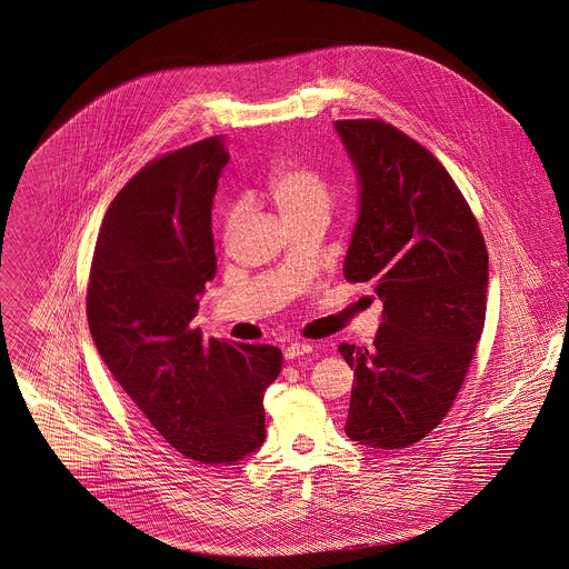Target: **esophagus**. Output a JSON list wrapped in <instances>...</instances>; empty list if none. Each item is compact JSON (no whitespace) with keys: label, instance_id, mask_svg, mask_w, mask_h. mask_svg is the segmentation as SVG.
<instances>
[{"label":"esophagus","instance_id":"esophagus-1","mask_svg":"<svg viewBox=\"0 0 569 569\" xmlns=\"http://www.w3.org/2000/svg\"><path fill=\"white\" fill-rule=\"evenodd\" d=\"M310 351H312V347H310L308 342H291V345L284 349V358H287V360H296V358L308 356Z\"/></svg>","mask_w":569,"mask_h":569}]
</instances>
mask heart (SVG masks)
I'll return each mask as SVG.
<instances>
[{
    "label": "heart",
    "instance_id": "heart-1",
    "mask_svg": "<svg viewBox=\"0 0 569 569\" xmlns=\"http://www.w3.org/2000/svg\"><path fill=\"white\" fill-rule=\"evenodd\" d=\"M267 193L287 224L321 218L328 220L332 209V190L326 177L310 166H282L269 181ZM239 220V207L232 204L224 213V232L230 237Z\"/></svg>",
    "mask_w": 569,
    "mask_h": 569
}]
</instances>
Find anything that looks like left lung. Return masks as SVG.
Returning a JSON list of instances; mask_svg holds the SVG:
<instances>
[{"label": "left lung", "instance_id": "1", "mask_svg": "<svg viewBox=\"0 0 569 569\" xmlns=\"http://www.w3.org/2000/svg\"><path fill=\"white\" fill-rule=\"evenodd\" d=\"M360 177L347 282L383 302L373 347L341 342L353 369L345 433L406 449L449 410L475 358L488 308V248L447 168L379 118L337 120Z\"/></svg>", "mask_w": 569, "mask_h": 569}]
</instances>
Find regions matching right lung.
I'll return each instance as SVG.
<instances>
[{
    "label": "right lung",
    "mask_w": 569,
    "mask_h": 569,
    "mask_svg": "<svg viewBox=\"0 0 569 569\" xmlns=\"http://www.w3.org/2000/svg\"><path fill=\"white\" fill-rule=\"evenodd\" d=\"M220 138L154 157L116 193L86 296L92 341L152 429L188 459L220 466L266 440L263 395L282 369L273 345L202 339L191 326L218 261L211 202Z\"/></svg>",
    "instance_id": "1"
}]
</instances>
